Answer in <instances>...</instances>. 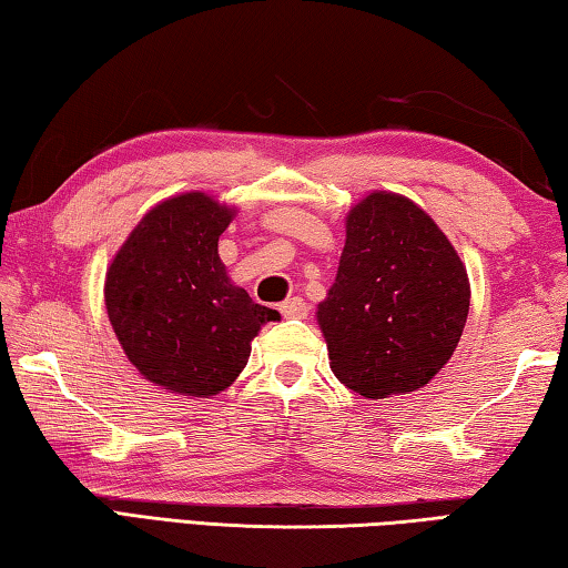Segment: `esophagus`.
Instances as JSON below:
<instances>
[{
	"label": "esophagus",
	"instance_id": "1",
	"mask_svg": "<svg viewBox=\"0 0 568 568\" xmlns=\"http://www.w3.org/2000/svg\"><path fill=\"white\" fill-rule=\"evenodd\" d=\"M278 312H282L284 320H304V316L310 314V304H306L302 296H292V300H286L278 306Z\"/></svg>",
	"mask_w": 568,
	"mask_h": 568
}]
</instances>
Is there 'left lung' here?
I'll list each match as a JSON object with an SVG mask.
<instances>
[{
    "instance_id": "left-lung-1",
    "label": "left lung",
    "mask_w": 568,
    "mask_h": 568,
    "mask_svg": "<svg viewBox=\"0 0 568 568\" xmlns=\"http://www.w3.org/2000/svg\"><path fill=\"white\" fill-rule=\"evenodd\" d=\"M469 296L434 219L399 194H369L346 216L339 272L316 312L334 376L366 399L422 389L452 359Z\"/></svg>"
}]
</instances>
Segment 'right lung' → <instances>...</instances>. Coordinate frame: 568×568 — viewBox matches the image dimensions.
I'll return each mask as SVG.
<instances>
[{
	"mask_svg": "<svg viewBox=\"0 0 568 568\" xmlns=\"http://www.w3.org/2000/svg\"><path fill=\"white\" fill-rule=\"evenodd\" d=\"M232 209L202 192L154 206L106 272L109 322L139 374L186 396H214L248 362L252 339L278 312L229 282L219 236Z\"/></svg>",
	"mask_w": 568,
	"mask_h": 568,
	"instance_id": "add662e5",
	"label": "right lung"
}]
</instances>
